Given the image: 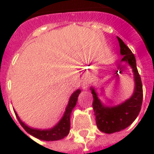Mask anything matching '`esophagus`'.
<instances>
[{"label":"esophagus","mask_w":154,"mask_h":154,"mask_svg":"<svg viewBox=\"0 0 154 154\" xmlns=\"http://www.w3.org/2000/svg\"><path fill=\"white\" fill-rule=\"evenodd\" d=\"M83 88H84V89H85V88H87L86 85H83Z\"/></svg>","instance_id":"34e87169"}]
</instances>
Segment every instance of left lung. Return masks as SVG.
Here are the masks:
<instances>
[{
  "label": "left lung",
  "instance_id": "8db88e82",
  "mask_svg": "<svg viewBox=\"0 0 154 154\" xmlns=\"http://www.w3.org/2000/svg\"><path fill=\"white\" fill-rule=\"evenodd\" d=\"M117 39L120 47V55L123 56L121 62H126L133 71L135 83L133 95L120 104L107 106L99 99L95 88L90 87L93 97L92 107L96 116V126L100 131L109 134L121 131L131 125L140 113L143 102L142 82L137 70L135 56L122 39L119 37Z\"/></svg>",
  "mask_w": 154,
  "mask_h": 154
}]
</instances>
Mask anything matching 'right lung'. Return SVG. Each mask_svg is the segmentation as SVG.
<instances>
[{
  "label": "right lung",
  "mask_w": 154,
  "mask_h": 154,
  "mask_svg": "<svg viewBox=\"0 0 154 154\" xmlns=\"http://www.w3.org/2000/svg\"><path fill=\"white\" fill-rule=\"evenodd\" d=\"M80 92H81V89H79L75 91L71 95L70 98H69V103H68L67 106L65 108V111L64 112L63 116H62V119L58 121V123L56 125H55L53 127L50 128V129L42 130V129H36V128H32L31 126H28L23 121H21V119H20L15 110H14V113H15L20 124L22 126V127L24 128V130L27 133H29L30 135L33 136L35 138L45 141L59 140H62L69 134V130H70L71 112L74 109V107L75 106Z\"/></svg>",
  "instance_id": "add662e5"
}]
</instances>
